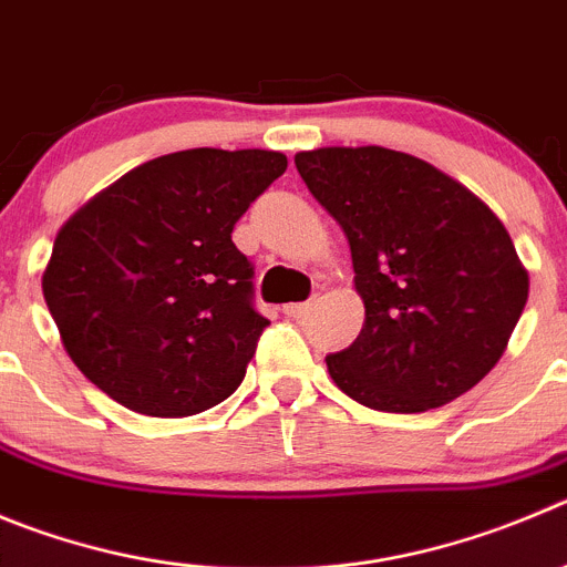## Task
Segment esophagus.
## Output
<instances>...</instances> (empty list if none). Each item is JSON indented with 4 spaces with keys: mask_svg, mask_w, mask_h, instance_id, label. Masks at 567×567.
Here are the masks:
<instances>
[{
    "mask_svg": "<svg viewBox=\"0 0 567 567\" xmlns=\"http://www.w3.org/2000/svg\"><path fill=\"white\" fill-rule=\"evenodd\" d=\"M313 305H316V296L308 301H290V305H285L282 308V313L290 316V319H301V316H308L310 310H313Z\"/></svg>",
    "mask_w": 567,
    "mask_h": 567,
    "instance_id": "obj_1",
    "label": "esophagus"
}]
</instances>
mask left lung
<instances>
[{"label": "left lung", "instance_id": "8db88e82", "mask_svg": "<svg viewBox=\"0 0 567 567\" xmlns=\"http://www.w3.org/2000/svg\"><path fill=\"white\" fill-rule=\"evenodd\" d=\"M313 198L341 224L367 321L327 355L338 389L389 414L439 409L504 355L528 299L509 231L467 187L389 147L296 153Z\"/></svg>", "mask_w": 567, "mask_h": 567}]
</instances>
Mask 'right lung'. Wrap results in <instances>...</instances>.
Instances as JSON below:
<instances>
[{"label":"right lung","instance_id":"obj_1","mask_svg":"<svg viewBox=\"0 0 567 567\" xmlns=\"http://www.w3.org/2000/svg\"><path fill=\"white\" fill-rule=\"evenodd\" d=\"M285 167L277 151L158 156L58 231L47 308L69 358L111 400L189 416L243 383L271 321L254 308V266L231 231Z\"/></svg>","mask_w":567,"mask_h":567}]
</instances>
